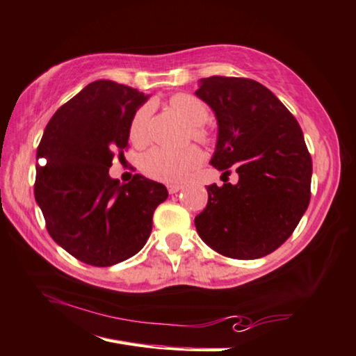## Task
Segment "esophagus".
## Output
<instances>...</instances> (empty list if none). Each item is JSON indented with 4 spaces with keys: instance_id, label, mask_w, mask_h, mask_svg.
<instances>
[{
    "instance_id": "esophagus-1",
    "label": "esophagus",
    "mask_w": 356,
    "mask_h": 356,
    "mask_svg": "<svg viewBox=\"0 0 356 356\" xmlns=\"http://www.w3.org/2000/svg\"><path fill=\"white\" fill-rule=\"evenodd\" d=\"M166 188H168V193H170V195H176V193L182 190L184 186L179 185V184H170L166 186Z\"/></svg>"
}]
</instances>
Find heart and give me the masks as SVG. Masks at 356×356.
<instances>
[{"label": "heart", "instance_id": "heart-1", "mask_svg": "<svg viewBox=\"0 0 356 356\" xmlns=\"http://www.w3.org/2000/svg\"><path fill=\"white\" fill-rule=\"evenodd\" d=\"M170 106L176 113L182 116L186 124L191 126V137L209 145L211 135L202 126L209 120V108L196 96L188 93H177L171 96ZM152 115V106L146 102L134 113L129 124V137L135 145H145L149 140V121ZM204 156L196 146L185 147L182 151H168L161 147H154L147 151L140 160V170L145 176L159 182L177 184L190 176L202 163Z\"/></svg>", "mask_w": 356, "mask_h": 356}]
</instances>
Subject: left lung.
<instances>
[{"label": "left lung", "mask_w": 356, "mask_h": 356, "mask_svg": "<svg viewBox=\"0 0 356 356\" xmlns=\"http://www.w3.org/2000/svg\"><path fill=\"white\" fill-rule=\"evenodd\" d=\"M216 115L219 132L210 163L236 185L207 188L195 218L199 236L218 254L255 260L285 243L308 209L313 161L299 122L282 101L248 77L211 76L196 92Z\"/></svg>", "instance_id": "8db88e82"}]
</instances>
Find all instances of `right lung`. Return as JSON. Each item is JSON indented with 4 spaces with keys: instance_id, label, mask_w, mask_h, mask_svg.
<instances>
[{
    "instance_id": "add662e5",
    "label": "right lung",
    "mask_w": 356,
    "mask_h": 356,
    "mask_svg": "<svg viewBox=\"0 0 356 356\" xmlns=\"http://www.w3.org/2000/svg\"><path fill=\"white\" fill-rule=\"evenodd\" d=\"M147 99L132 87L95 81L57 108L37 147L34 195L51 238L77 260L112 266L134 257L168 197L163 184L135 174L129 184L108 176L124 157L129 124Z\"/></svg>"
}]
</instances>
